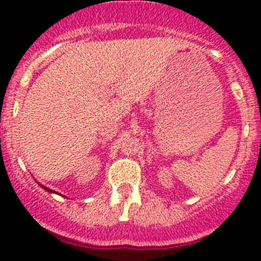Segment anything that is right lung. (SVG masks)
I'll list each match as a JSON object with an SVG mask.
<instances>
[{"mask_svg": "<svg viewBox=\"0 0 261 261\" xmlns=\"http://www.w3.org/2000/svg\"><path fill=\"white\" fill-rule=\"evenodd\" d=\"M39 186H40V187H41V188H43V189H45V191H46V192H49V193H55V194H59V193H57V192H55V191H53V189H50V188H48V187L43 186V184H40V183H39Z\"/></svg>", "mask_w": 261, "mask_h": 261, "instance_id": "right-lung-1", "label": "right lung"}]
</instances>
